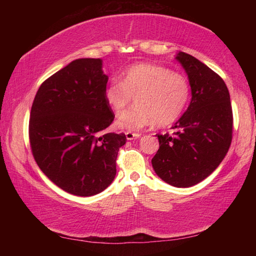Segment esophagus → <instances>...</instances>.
Returning a JSON list of instances; mask_svg holds the SVG:
<instances>
[{
	"mask_svg": "<svg viewBox=\"0 0 256 256\" xmlns=\"http://www.w3.org/2000/svg\"><path fill=\"white\" fill-rule=\"evenodd\" d=\"M125 136H126L128 140H134V138H140L141 134L140 133H133L131 131H128V132H125Z\"/></svg>",
	"mask_w": 256,
	"mask_h": 256,
	"instance_id": "obj_1",
	"label": "esophagus"
}]
</instances>
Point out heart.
Listing matches in <instances>:
<instances>
[{"instance_id":"b5f03b06","label":"heart","mask_w":256,"mask_h":256,"mask_svg":"<svg viewBox=\"0 0 256 256\" xmlns=\"http://www.w3.org/2000/svg\"><path fill=\"white\" fill-rule=\"evenodd\" d=\"M136 98L138 108L120 115L116 126L138 131L151 125L168 126L183 114L190 99V84L183 76L156 64H136L124 73L120 82L105 90L108 106L116 115Z\"/></svg>"}]
</instances>
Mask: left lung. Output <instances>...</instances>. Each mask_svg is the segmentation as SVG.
Listing matches in <instances>:
<instances>
[{
    "label": "left lung",
    "mask_w": 256,
    "mask_h": 256,
    "mask_svg": "<svg viewBox=\"0 0 256 256\" xmlns=\"http://www.w3.org/2000/svg\"><path fill=\"white\" fill-rule=\"evenodd\" d=\"M176 60L188 73L192 99L172 134H157L159 149L151 160L160 178L190 188L206 178L228 152L232 138L230 96L222 76L194 56L180 52Z\"/></svg>",
    "instance_id": "obj_1"
}]
</instances>
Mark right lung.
Segmentation results:
<instances>
[{
	"mask_svg": "<svg viewBox=\"0 0 256 256\" xmlns=\"http://www.w3.org/2000/svg\"><path fill=\"white\" fill-rule=\"evenodd\" d=\"M100 58L72 60L42 82L29 120V141L42 172L66 192L92 196L115 178L124 133H104L114 120L105 99Z\"/></svg>",
	"mask_w": 256,
	"mask_h": 256,
	"instance_id": "obj_1",
	"label": "right lung"
}]
</instances>
